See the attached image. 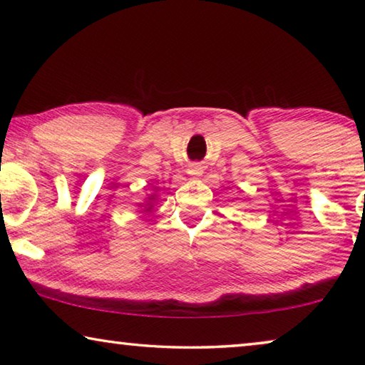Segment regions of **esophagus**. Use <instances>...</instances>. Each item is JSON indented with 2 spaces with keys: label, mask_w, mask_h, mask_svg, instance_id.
<instances>
[{
  "label": "esophagus",
  "mask_w": 365,
  "mask_h": 365,
  "mask_svg": "<svg viewBox=\"0 0 365 365\" xmlns=\"http://www.w3.org/2000/svg\"><path fill=\"white\" fill-rule=\"evenodd\" d=\"M188 174H190V175H193V177H200V175L202 174V168H201V165H197V164L190 165Z\"/></svg>",
  "instance_id": "1"
}]
</instances>
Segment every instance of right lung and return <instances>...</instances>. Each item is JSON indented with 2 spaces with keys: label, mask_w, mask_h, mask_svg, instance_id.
Returning <instances> with one entry per match:
<instances>
[{
  "label": "right lung",
  "mask_w": 365,
  "mask_h": 365,
  "mask_svg": "<svg viewBox=\"0 0 365 365\" xmlns=\"http://www.w3.org/2000/svg\"><path fill=\"white\" fill-rule=\"evenodd\" d=\"M148 209H150V207H148Z\"/></svg>",
  "instance_id": "right-lung-1"
}]
</instances>
